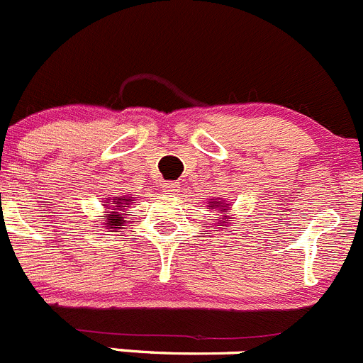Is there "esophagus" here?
<instances>
[{"instance_id": "obj_1", "label": "esophagus", "mask_w": 363, "mask_h": 363, "mask_svg": "<svg viewBox=\"0 0 363 363\" xmlns=\"http://www.w3.org/2000/svg\"><path fill=\"white\" fill-rule=\"evenodd\" d=\"M163 188H164V191L172 193V191H177L179 184H177V182H174V181H164Z\"/></svg>"}]
</instances>
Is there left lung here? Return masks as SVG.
<instances>
[{"label": "left lung", "instance_id": "obj_1", "mask_svg": "<svg viewBox=\"0 0 363 363\" xmlns=\"http://www.w3.org/2000/svg\"><path fill=\"white\" fill-rule=\"evenodd\" d=\"M211 203H213V206H211V207H220V209H218V211H221V213H225V211H227V207H225V206H216V203H220V200H218L216 203H214V202H211ZM227 206H228V203H227ZM225 218H227V216H225Z\"/></svg>", "mask_w": 363, "mask_h": 363}]
</instances>
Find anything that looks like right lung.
<instances>
[{
  "instance_id": "obj_1",
  "label": "right lung",
  "mask_w": 363,
  "mask_h": 363,
  "mask_svg": "<svg viewBox=\"0 0 363 363\" xmlns=\"http://www.w3.org/2000/svg\"><path fill=\"white\" fill-rule=\"evenodd\" d=\"M113 200H118V202H115L117 206H110L106 207V209H125V207H129V202H131V199H113ZM110 203V202H108ZM124 213H118V211H111L110 214H106L104 216V220L108 221V225H111L110 228H122L124 227Z\"/></svg>"
}]
</instances>
